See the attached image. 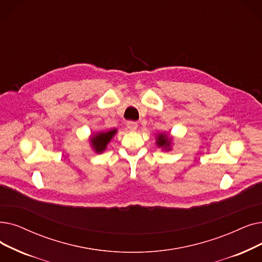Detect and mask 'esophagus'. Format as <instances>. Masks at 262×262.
<instances>
[{"label":"esophagus","mask_w":262,"mask_h":262,"mask_svg":"<svg viewBox=\"0 0 262 262\" xmlns=\"http://www.w3.org/2000/svg\"><path fill=\"white\" fill-rule=\"evenodd\" d=\"M127 128L130 130V132H135V130H137V128H138V124L136 123V122H133V121H129V122H127Z\"/></svg>","instance_id":"esophagus-1"}]
</instances>
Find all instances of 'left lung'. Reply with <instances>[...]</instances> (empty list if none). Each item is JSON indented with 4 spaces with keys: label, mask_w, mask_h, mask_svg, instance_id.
Returning a JSON list of instances; mask_svg holds the SVG:
<instances>
[{
    "label": "left lung",
    "mask_w": 262,
    "mask_h": 262,
    "mask_svg": "<svg viewBox=\"0 0 262 262\" xmlns=\"http://www.w3.org/2000/svg\"><path fill=\"white\" fill-rule=\"evenodd\" d=\"M173 137L170 133H159L156 135V145L163 151H171Z\"/></svg>",
    "instance_id": "8db88e82"
}]
</instances>
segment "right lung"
I'll use <instances>...</instances> for the list:
<instances>
[{
	"mask_svg": "<svg viewBox=\"0 0 262 262\" xmlns=\"http://www.w3.org/2000/svg\"><path fill=\"white\" fill-rule=\"evenodd\" d=\"M117 133L118 129L112 128L109 130H100L94 134H91L89 140L92 150L98 154L105 152L108 143L112 140L113 137H115Z\"/></svg>",
	"mask_w": 262,
	"mask_h": 262,
	"instance_id": "obj_1",
	"label": "right lung"
}]
</instances>
